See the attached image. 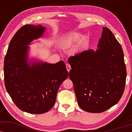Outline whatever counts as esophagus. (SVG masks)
Masks as SVG:
<instances>
[{
    "instance_id": "34e87169",
    "label": "esophagus",
    "mask_w": 132,
    "mask_h": 132,
    "mask_svg": "<svg viewBox=\"0 0 132 132\" xmlns=\"http://www.w3.org/2000/svg\"><path fill=\"white\" fill-rule=\"evenodd\" d=\"M66 68L68 72H69L70 71V70H71V66H70V64H66Z\"/></svg>"
}]
</instances>
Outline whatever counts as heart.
<instances>
[{
	"mask_svg": "<svg viewBox=\"0 0 132 132\" xmlns=\"http://www.w3.org/2000/svg\"><path fill=\"white\" fill-rule=\"evenodd\" d=\"M82 35L79 32H71L63 38L61 41V45L64 47H69L80 39Z\"/></svg>",
	"mask_w": 132,
	"mask_h": 132,
	"instance_id": "1",
	"label": "heart"
}]
</instances>
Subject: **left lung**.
I'll return each mask as SVG.
<instances>
[{
    "instance_id": "obj_1",
    "label": "left lung",
    "mask_w": 132,
    "mask_h": 132,
    "mask_svg": "<svg viewBox=\"0 0 132 132\" xmlns=\"http://www.w3.org/2000/svg\"><path fill=\"white\" fill-rule=\"evenodd\" d=\"M97 47L95 51L85 50L68 60L79 106L91 113L103 112L119 102L127 76L121 46L106 27Z\"/></svg>"
}]
</instances>
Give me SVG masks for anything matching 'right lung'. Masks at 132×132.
Returning a JSON list of instances; mask_svg holds the SVG:
<instances>
[{
	"label": "right lung",
	"instance_id": "1",
	"mask_svg": "<svg viewBox=\"0 0 132 132\" xmlns=\"http://www.w3.org/2000/svg\"><path fill=\"white\" fill-rule=\"evenodd\" d=\"M45 30L40 24L21 27L11 40L4 60L7 92L20 109L34 114L52 109L60 85L68 77L62 61L48 64L28 59V46L42 37Z\"/></svg>",
	"mask_w": 132,
	"mask_h": 132
}]
</instances>
